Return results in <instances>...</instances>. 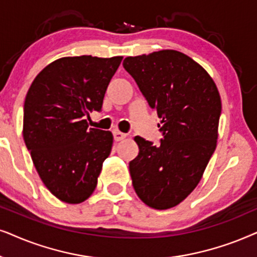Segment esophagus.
Listing matches in <instances>:
<instances>
[{
    "instance_id": "obj_1",
    "label": "esophagus",
    "mask_w": 257,
    "mask_h": 257,
    "mask_svg": "<svg viewBox=\"0 0 257 257\" xmlns=\"http://www.w3.org/2000/svg\"><path fill=\"white\" fill-rule=\"evenodd\" d=\"M112 135H114V140H115V141H121V140L125 139V134H123V133L118 132V131H114V132H112Z\"/></svg>"
}]
</instances>
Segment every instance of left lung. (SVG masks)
I'll return each mask as SVG.
<instances>
[{
  "label": "left lung",
  "instance_id": "obj_1",
  "mask_svg": "<svg viewBox=\"0 0 257 257\" xmlns=\"http://www.w3.org/2000/svg\"><path fill=\"white\" fill-rule=\"evenodd\" d=\"M123 67L162 119L160 145L135 136L140 152L129 162L133 187L147 206L169 209L196 188L215 152L220 94L209 74L176 50L125 57Z\"/></svg>",
  "mask_w": 257,
  "mask_h": 257
}]
</instances>
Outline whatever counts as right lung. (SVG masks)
<instances>
[{"label": "right lung", "instance_id": "obj_1", "mask_svg": "<svg viewBox=\"0 0 257 257\" xmlns=\"http://www.w3.org/2000/svg\"><path fill=\"white\" fill-rule=\"evenodd\" d=\"M123 57H62L44 68L27 93L23 139L39 175L54 196L81 203L93 194L112 134L89 128L101 111L109 82Z\"/></svg>", "mask_w": 257, "mask_h": 257}]
</instances>
